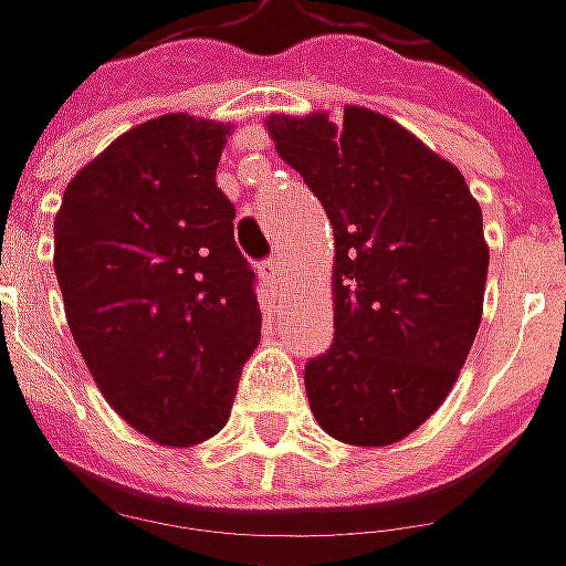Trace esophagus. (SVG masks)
I'll return each instance as SVG.
<instances>
[{
	"label": "esophagus",
	"instance_id": "obj_1",
	"mask_svg": "<svg viewBox=\"0 0 566 566\" xmlns=\"http://www.w3.org/2000/svg\"><path fill=\"white\" fill-rule=\"evenodd\" d=\"M282 272H284L282 260H265V263L260 265V275H263L265 282L272 284V287H279V282H282Z\"/></svg>",
	"mask_w": 566,
	"mask_h": 566
}]
</instances>
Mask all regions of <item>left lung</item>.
<instances>
[{
	"mask_svg": "<svg viewBox=\"0 0 566 566\" xmlns=\"http://www.w3.org/2000/svg\"><path fill=\"white\" fill-rule=\"evenodd\" d=\"M265 127L335 231V342L306 363L310 410L344 444H395L444 403L476 342L482 209L458 166L373 108Z\"/></svg>",
	"mask_w": 566,
	"mask_h": 566,
	"instance_id": "8db88e82",
	"label": "left lung"
}]
</instances>
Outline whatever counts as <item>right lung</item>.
<instances>
[{"instance_id":"1","label":"right lung","mask_w":566,"mask_h":566,"mask_svg":"<svg viewBox=\"0 0 566 566\" xmlns=\"http://www.w3.org/2000/svg\"><path fill=\"white\" fill-rule=\"evenodd\" d=\"M231 125L171 112L65 187L55 279L90 376L147 439L193 448L231 417L263 313L216 185Z\"/></svg>"}]
</instances>
